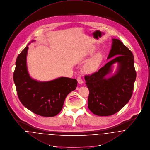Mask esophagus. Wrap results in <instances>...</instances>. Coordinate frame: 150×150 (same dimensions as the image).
<instances>
[{
  "instance_id": "esophagus-1",
  "label": "esophagus",
  "mask_w": 150,
  "mask_h": 150,
  "mask_svg": "<svg viewBox=\"0 0 150 150\" xmlns=\"http://www.w3.org/2000/svg\"><path fill=\"white\" fill-rule=\"evenodd\" d=\"M77 80H78V82L79 84H83V83H84L83 81V80H82V78H81L80 76L78 77Z\"/></svg>"
}]
</instances>
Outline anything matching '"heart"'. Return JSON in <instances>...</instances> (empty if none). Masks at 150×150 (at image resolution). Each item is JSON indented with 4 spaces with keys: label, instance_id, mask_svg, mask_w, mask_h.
Masks as SVG:
<instances>
[{
    "label": "heart",
    "instance_id": "1",
    "mask_svg": "<svg viewBox=\"0 0 150 150\" xmlns=\"http://www.w3.org/2000/svg\"><path fill=\"white\" fill-rule=\"evenodd\" d=\"M96 49L94 47H91L87 51V54L88 55H92L93 53H94ZM102 59V54L101 53H97L84 66V71L86 72H92L94 71L98 67Z\"/></svg>",
    "mask_w": 150,
    "mask_h": 150
}]
</instances>
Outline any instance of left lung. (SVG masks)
<instances>
[{
	"label": "left lung",
	"instance_id": "obj_1",
	"mask_svg": "<svg viewBox=\"0 0 150 150\" xmlns=\"http://www.w3.org/2000/svg\"><path fill=\"white\" fill-rule=\"evenodd\" d=\"M114 57L98 71L85 76L89 91L88 108L98 116H110L117 112L128 102L133 94L136 79L134 56L128 48L117 39H112L107 59ZM116 62L118 68L116 74L106 79L112 71V66Z\"/></svg>",
	"mask_w": 150,
	"mask_h": 150
}]
</instances>
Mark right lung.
I'll list each match as a JSON object with an SVG mask.
<instances>
[{
	"label": "right lung",
	"mask_w": 150,
	"mask_h": 150,
	"mask_svg": "<svg viewBox=\"0 0 150 150\" xmlns=\"http://www.w3.org/2000/svg\"><path fill=\"white\" fill-rule=\"evenodd\" d=\"M28 47L18 54L16 61L13 80L22 104L34 114L53 117L60 112L66 96L76 89L75 79L61 77L45 82L31 78L27 70Z\"/></svg>",
	"instance_id": "obj_1"
}]
</instances>
